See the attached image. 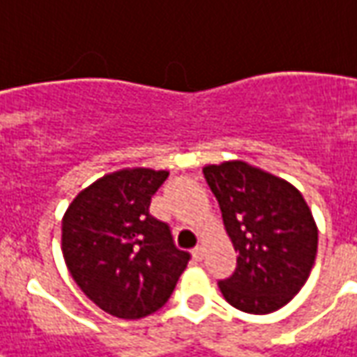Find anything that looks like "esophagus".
<instances>
[{"label": "esophagus", "instance_id": "1", "mask_svg": "<svg viewBox=\"0 0 357 357\" xmlns=\"http://www.w3.org/2000/svg\"><path fill=\"white\" fill-rule=\"evenodd\" d=\"M191 253H193V259H195V261H203V257H204V248H201V245H199V248L193 249V251H191Z\"/></svg>", "mask_w": 357, "mask_h": 357}]
</instances>
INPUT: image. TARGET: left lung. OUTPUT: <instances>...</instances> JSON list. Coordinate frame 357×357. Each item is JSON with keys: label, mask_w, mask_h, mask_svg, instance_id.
Wrapping results in <instances>:
<instances>
[{"label": "left lung", "mask_w": 357, "mask_h": 357, "mask_svg": "<svg viewBox=\"0 0 357 357\" xmlns=\"http://www.w3.org/2000/svg\"><path fill=\"white\" fill-rule=\"evenodd\" d=\"M203 174L238 251L234 274L218 282L224 300L253 315L284 307L307 282L317 257V224L303 195L245 160L208 164Z\"/></svg>", "instance_id": "8db88e82"}]
</instances>
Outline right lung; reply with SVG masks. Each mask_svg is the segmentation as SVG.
Returning a JSON list of instances; mask_svg holds the SVG:
<instances>
[{"label": "right lung", "instance_id": "1", "mask_svg": "<svg viewBox=\"0 0 357 357\" xmlns=\"http://www.w3.org/2000/svg\"><path fill=\"white\" fill-rule=\"evenodd\" d=\"M166 170L123 168L84 187L61 220V251L84 296L119 319H143L168 301L189 253L149 213Z\"/></svg>", "mask_w": 357, "mask_h": 357}]
</instances>
